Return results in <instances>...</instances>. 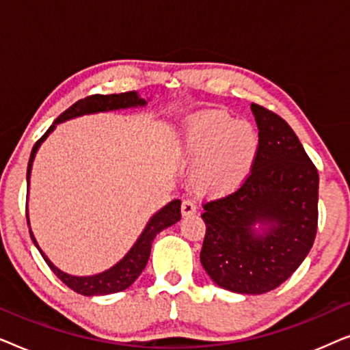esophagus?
<instances>
[{"mask_svg": "<svg viewBox=\"0 0 350 350\" xmlns=\"http://www.w3.org/2000/svg\"><path fill=\"white\" fill-rule=\"evenodd\" d=\"M196 213V205L193 200H183V204H181V215L183 217H191V215Z\"/></svg>", "mask_w": 350, "mask_h": 350, "instance_id": "34e87169", "label": "esophagus"}]
</instances>
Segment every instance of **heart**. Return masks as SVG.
Returning a JSON list of instances; mask_svg holds the SVG:
<instances>
[{
	"mask_svg": "<svg viewBox=\"0 0 350 350\" xmlns=\"http://www.w3.org/2000/svg\"><path fill=\"white\" fill-rule=\"evenodd\" d=\"M260 138L252 124L221 111H205L189 119L183 151L193 162V185L202 194L226 196L250 176Z\"/></svg>",
	"mask_w": 350,
	"mask_h": 350,
	"instance_id": "b5f03b06",
	"label": "heart"
}]
</instances>
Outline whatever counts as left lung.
<instances>
[{
    "mask_svg": "<svg viewBox=\"0 0 350 350\" xmlns=\"http://www.w3.org/2000/svg\"><path fill=\"white\" fill-rule=\"evenodd\" d=\"M258 126L256 162L245 183L204 205L200 262L215 284L262 295L288 279L312 247L319 174L288 124L250 105Z\"/></svg>",
    "mask_w": 350,
    "mask_h": 350,
    "instance_id": "8db88e82",
    "label": "left lung"
}]
</instances>
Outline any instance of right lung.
I'll list each match as a JSON object with an SVG mask.
<instances>
[{
  "instance_id": "right-lung-1",
  "label": "right lung",
  "mask_w": 350,
  "mask_h": 350,
  "mask_svg": "<svg viewBox=\"0 0 350 350\" xmlns=\"http://www.w3.org/2000/svg\"><path fill=\"white\" fill-rule=\"evenodd\" d=\"M148 100L142 98L140 94L135 92H124V94H111V95H92V97H85L60 114L59 118L55 119L54 124L47 129V132L42 135L40 140L35 143L33 146L30 161H28V169H27V186L30 189V176H31V167L33 161H35V156L40 146L44 143L47 137L54 132L57 124H62L65 121H70V119L85 116V114H95V113H107V111H118V109H127V108H138V107H146ZM28 202V199H27ZM181 200L175 199L164 205L159 212H156L150 218V221L146 223L145 229H143L140 237L137 239L135 243H133L131 250H129L126 255H124L121 260H119L116 265H113L109 269H105L103 272H98V274L94 275H71L66 274V272L60 271L54 262H52L49 258L46 256V253L41 250L40 243L33 236V231L30 228V218H28V210H27V223L28 228H30V236L31 241L35 243V247L40 250L41 256L44 258L47 266L51 267L52 272L59 277V279L64 282V284L71 288L76 293L84 295V296H102V295H111L118 293V291H122L131 286L133 282L138 279V275L142 274V271L146 267V262L150 260L151 253V245L154 237L164 229L170 228L172 224L178 223L181 218L180 213Z\"/></svg>"
}]
</instances>
